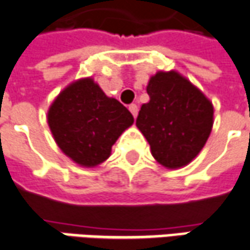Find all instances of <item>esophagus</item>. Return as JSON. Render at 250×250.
<instances>
[{
    "label": "esophagus",
    "instance_id": "esophagus-1",
    "mask_svg": "<svg viewBox=\"0 0 250 250\" xmlns=\"http://www.w3.org/2000/svg\"><path fill=\"white\" fill-rule=\"evenodd\" d=\"M128 109H130V112L132 113V116H134V118H137V115H138V105H137V104H130V105H128Z\"/></svg>",
    "mask_w": 250,
    "mask_h": 250
}]
</instances>
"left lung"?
Instances as JSON below:
<instances>
[{"label":"left lung","mask_w":250,"mask_h":250,"mask_svg":"<svg viewBox=\"0 0 250 250\" xmlns=\"http://www.w3.org/2000/svg\"><path fill=\"white\" fill-rule=\"evenodd\" d=\"M150 100L142 104L137 127L162 167H186L210 137L214 107L202 90L177 71H158L147 83Z\"/></svg>","instance_id":"left-lung-1"}]
</instances>
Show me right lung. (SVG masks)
<instances>
[{
  "instance_id": "obj_1",
  "label": "right lung",
  "mask_w": 250,
  "mask_h": 250,
  "mask_svg": "<svg viewBox=\"0 0 250 250\" xmlns=\"http://www.w3.org/2000/svg\"><path fill=\"white\" fill-rule=\"evenodd\" d=\"M47 122L59 149L78 165L92 167L111 155L113 143L134 118L92 78H81L59 93Z\"/></svg>"
}]
</instances>
